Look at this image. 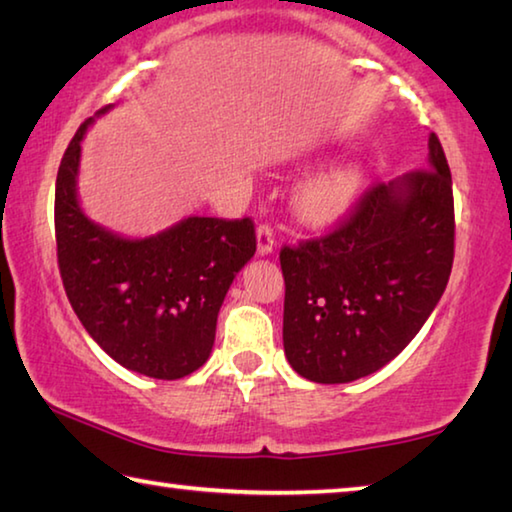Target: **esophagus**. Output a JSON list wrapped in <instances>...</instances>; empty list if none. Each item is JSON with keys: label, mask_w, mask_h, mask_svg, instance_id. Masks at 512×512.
I'll return each mask as SVG.
<instances>
[{"label": "esophagus", "mask_w": 512, "mask_h": 512, "mask_svg": "<svg viewBox=\"0 0 512 512\" xmlns=\"http://www.w3.org/2000/svg\"><path fill=\"white\" fill-rule=\"evenodd\" d=\"M273 248H275V232H273L271 225L262 223L257 228V253L266 257V255L273 253Z\"/></svg>", "instance_id": "obj_1"}]
</instances>
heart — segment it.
<instances>
[{
  "label": "heart",
  "instance_id": "b5f03b06",
  "mask_svg": "<svg viewBox=\"0 0 512 512\" xmlns=\"http://www.w3.org/2000/svg\"><path fill=\"white\" fill-rule=\"evenodd\" d=\"M363 183L357 162H336L302 183L296 205L302 216L316 223L341 221L352 210Z\"/></svg>",
  "mask_w": 512,
  "mask_h": 512
}]
</instances>
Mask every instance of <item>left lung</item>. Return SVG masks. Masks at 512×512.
Listing matches in <instances>:
<instances>
[{"instance_id": "8db88e82", "label": "left lung", "mask_w": 512, "mask_h": 512, "mask_svg": "<svg viewBox=\"0 0 512 512\" xmlns=\"http://www.w3.org/2000/svg\"><path fill=\"white\" fill-rule=\"evenodd\" d=\"M452 262V173L431 133L427 169L372 187L329 235L282 248L291 368L316 384L384 368L427 323Z\"/></svg>"}]
</instances>
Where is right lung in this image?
Segmentation results:
<instances>
[{
    "label": "right lung",
    "mask_w": 512,
    "mask_h": 512,
    "mask_svg": "<svg viewBox=\"0 0 512 512\" xmlns=\"http://www.w3.org/2000/svg\"><path fill=\"white\" fill-rule=\"evenodd\" d=\"M94 117L72 137L56 178L58 268L69 305L119 366L153 379L192 375L210 359L225 293L255 255V225L187 216L131 239L94 223L76 192Z\"/></svg>",
    "instance_id": "1"
}]
</instances>
